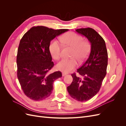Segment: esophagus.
I'll return each instance as SVG.
<instances>
[{"label":"esophagus","instance_id":"obj_1","mask_svg":"<svg viewBox=\"0 0 126 126\" xmlns=\"http://www.w3.org/2000/svg\"><path fill=\"white\" fill-rule=\"evenodd\" d=\"M66 75H67V73H66V72H63V73H62V75H63V76H64Z\"/></svg>","mask_w":126,"mask_h":126}]
</instances>
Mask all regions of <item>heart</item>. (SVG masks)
<instances>
[{
  "label": "heart",
  "mask_w": 126,
  "mask_h": 126,
  "mask_svg": "<svg viewBox=\"0 0 126 126\" xmlns=\"http://www.w3.org/2000/svg\"><path fill=\"white\" fill-rule=\"evenodd\" d=\"M60 41L64 45L73 48L72 56L78 60L81 61L87 58L88 55L90 45L89 42L83 41V38L74 32H67L60 37ZM62 46L57 40H53L49 45V49L52 58L58 60L61 56ZM77 61L75 58L63 59L57 64V69L64 72H68L77 66Z\"/></svg>",
  "instance_id": "obj_1"
}]
</instances>
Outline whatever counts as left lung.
Wrapping results in <instances>:
<instances>
[{"label": "left lung", "instance_id": "1", "mask_svg": "<svg viewBox=\"0 0 126 126\" xmlns=\"http://www.w3.org/2000/svg\"><path fill=\"white\" fill-rule=\"evenodd\" d=\"M76 31L88 40L91 51L84 63L77 69L80 77L75 73L71 75L73 81L67 87V91L74 99L85 101L94 97L100 90L107 73L108 53L105 40L94 29L80 28Z\"/></svg>", "mask_w": 126, "mask_h": 126}]
</instances>
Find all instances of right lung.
<instances>
[{"instance_id":"right-lung-1","label":"right lung","mask_w":126,"mask_h":126,"mask_svg":"<svg viewBox=\"0 0 126 126\" xmlns=\"http://www.w3.org/2000/svg\"><path fill=\"white\" fill-rule=\"evenodd\" d=\"M68 30L33 27L20 40L17 56V77L24 94L31 99L40 101L48 97L54 81L62 77L59 71L48 74L54 66L49 46L56 37Z\"/></svg>"}]
</instances>
